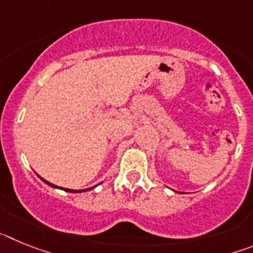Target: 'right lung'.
I'll list each match as a JSON object with an SVG mask.
<instances>
[{"mask_svg":"<svg viewBox=\"0 0 253 253\" xmlns=\"http://www.w3.org/2000/svg\"><path fill=\"white\" fill-rule=\"evenodd\" d=\"M42 178V177H40ZM42 180H43V178H42ZM44 182H45V184H48L49 186H51V187H58V186H55V185H53V184H50V182H48V181H45V180H43ZM59 189H62V187H59ZM92 189V187H90V189H86V190H71V189H63L64 191H69V193H82V191H87V190H91Z\"/></svg>","mask_w":253,"mask_h":253,"instance_id":"right-lung-1","label":"right lung"}]
</instances>
